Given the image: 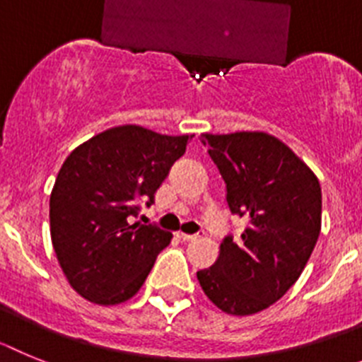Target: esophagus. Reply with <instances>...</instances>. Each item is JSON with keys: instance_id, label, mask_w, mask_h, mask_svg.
Masks as SVG:
<instances>
[{"instance_id": "obj_1", "label": "esophagus", "mask_w": 362, "mask_h": 362, "mask_svg": "<svg viewBox=\"0 0 362 362\" xmlns=\"http://www.w3.org/2000/svg\"><path fill=\"white\" fill-rule=\"evenodd\" d=\"M200 235H204V231H202V233H194V235H189V233H182V231H178V233H177V237H178V238H182V240H194V238H199Z\"/></svg>"}]
</instances>
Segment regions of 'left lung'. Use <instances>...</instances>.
Returning a JSON list of instances; mask_svg holds the SVG:
<instances>
[{"label": "left lung", "instance_id": "8db88e82", "mask_svg": "<svg viewBox=\"0 0 362 362\" xmlns=\"http://www.w3.org/2000/svg\"><path fill=\"white\" fill-rule=\"evenodd\" d=\"M200 138L224 178L229 209L250 226L240 240L226 237L216 262L197 279L218 310L253 315L284 297L306 268L320 233L319 178L264 131Z\"/></svg>", "mask_w": 362, "mask_h": 362}]
</instances>
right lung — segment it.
Masks as SVG:
<instances>
[{
    "label": "right lung",
    "mask_w": 362,
    "mask_h": 362,
    "mask_svg": "<svg viewBox=\"0 0 362 362\" xmlns=\"http://www.w3.org/2000/svg\"><path fill=\"white\" fill-rule=\"evenodd\" d=\"M191 138L118 125L65 158L50 193V238L78 295L116 306L142 288L173 235L156 226L131 224V215H138V200L155 202L156 189Z\"/></svg>",
    "instance_id": "right-lung-1"
}]
</instances>
